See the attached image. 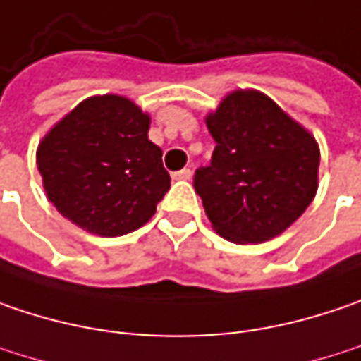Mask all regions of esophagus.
I'll return each mask as SVG.
<instances>
[{"mask_svg": "<svg viewBox=\"0 0 361 361\" xmlns=\"http://www.w3.org/2000/svg\"><path fill=\"white\" fill-rule=\"evenodd\" d=\"M171 178H173V180H190V178H192V171H190V169H180V171L171 173Z\"/></svg>", "mask_w": 361, "mask_h": 361, "instance_id": "34e87169", "label": "esophagus"}]
</instances>
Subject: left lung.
<instances>
[{"label": "left lung", "instance_id": "left-lung-1", "mask_svg": "<svg viewBox=\"0 0 361 361\" xmlns=\"http://www.w3.org/2000/svg\"><path fill=\"white\" fill-rule=\"evenodd\" d=\"M216 147L194 188L214 231L233 243L284 233L319 188V145L262 92L237 90L206 116Z\"/></svg>", "mask_w": 361, "mask_h": 361}]
</instances>
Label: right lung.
<instances>
[{"instance_id": "1", "label": "right lung", "mask_w": 361, "mask_h": 361, "mask_svg": "<svg viewBox=\"0 0 361 361\" xmlns=\"http://www.w3.org/2000/svg\"><path fill=\"white\" fill-rule=\"evenodd\" d=\"M151 118L122 96L83 99L36 151L47 198L99 237H120L155 214L171 180L149 140Z\"/></svg>"}]
</instances>
